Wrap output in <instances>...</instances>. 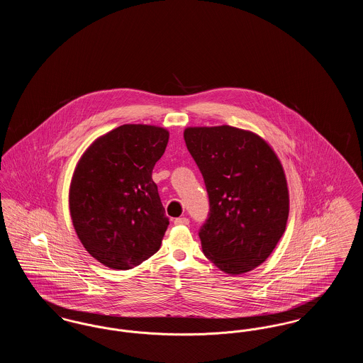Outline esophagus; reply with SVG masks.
Here are the masks:
<instances>
[{
	"instance_id": "1",
	"label": "esophagus",
	"mask_w": 363,
	"mask_h": 363,
	"mask_svg": "<svg viewBox=\"0 0 363 363\" xmlns=\"http://www.w3.org/2000/svg\"><path fill=\"white\" fill-rule=\"evenodd\" d=\"M174 225H189V219H188V218H177V219H175V220H174Z\"/></svg>"
}]
</instances>
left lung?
<instances>
[{
  "label": "left lung",
  "mask_w": 363,
  "mask_h": 363,
  "mask_svg": "<svg viewBox=\"0 0 363 363\" xmlns=\"http://www.w3.org/2000/svg\"><path fill=\"white\" fill-rule=\"evenodd\" d=\"M184 138L209 197V215L199 233L203 252L225 274H246L271 256L284 234L290 197L283 166L272 147L250 130L189 126Z\"/></svg>",
  "instance_id": "left-lung-1"
}]
</instances>
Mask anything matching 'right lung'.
Wrapping results in <instances>:
<instances>
[{"label":"right lung","instance_id":"1","mask_svg":"<svg viewBox=\"0 0 363 363\" xmlns=\"http://www.w3.org/2000/svg\"><path fill=\"white\" fill-rule=\"evenodd\" d=\"M169 130L126 123L96 138L72 175L69 212L86 252L111 269H130L155 255L169 219L152 181Z\"/></svg>","mask_w":363,"mask_h":363}]
</instances>
